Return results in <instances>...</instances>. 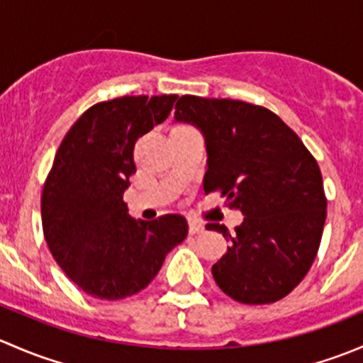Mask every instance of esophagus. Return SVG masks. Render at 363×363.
<instances>
[{"mask_svg":"<svg viewBox=\"0 0 363 363\" xmlns=\"http://www.w3.org/2000/svg\"><path fill=\"white\" fill-rule=\"evenodd\" d=\"M203 225L199 221H189V233L191 235H199V233H203Z\"/></svg>","mask_w":363,"mask_h":363,"instance_id":"34e87169","label":"esophagus"}]
</instances>
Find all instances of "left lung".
Returning <instances> with one entry per match:
<instances>
[{
  "instance_id": "8db88e82",
  "label": "left lung",
  "mask_w": 363,
  "mask_h": 363,
  "mask_svg": "<svg viewBox=\"0 0 363 363\" xmlns=\"http://www.w3.org/2000/svg\"><path fill=\"white\" fill-rule=\"evenodd\" d=\"M174 117L203 133L205 193L221 191L246 216L235 233L207 225L230 242L212 265L214 281L237 302H277L306 277L321 242L327 199L316 160L279 116L258 105L186 94Z\"/></svg>"
}]
</instances>
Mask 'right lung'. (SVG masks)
I'll use <instances>...</instances> for the list:
<instances>
[{"label":"right lung","mask_w":363,"mask_h":363,"mask_svg":"<svg viewBox=\"0 0 363 363\" xmlns=\"http://www.w3.org/2000/svg\"><path fill=\"white\" fill-rule=\"evenodd\" d=\"M175 94L121 96L87 108L65 135L42 191V226L57 265L87 295L144 290L188 235L181 214L135 221L123 195L137 172L135 142L163 123Z\"/></svg>","instance_id":"1"}]
</instances>
